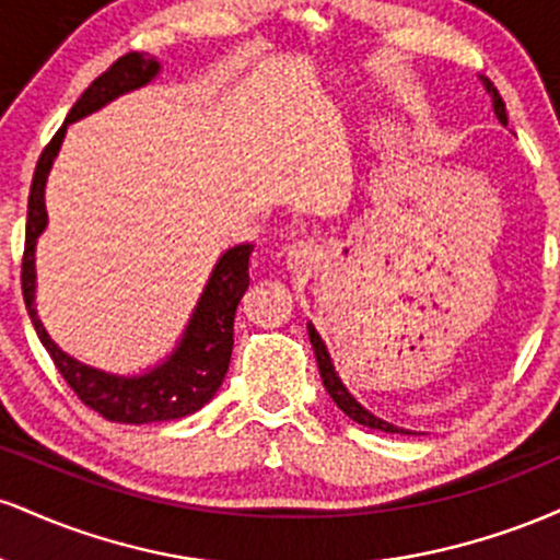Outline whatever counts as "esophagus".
Listing matches in <instances>:
<instances>
[{"label": "esophagus", "mask_w": 560, "mask_h": 560, "mask_svg": "<svg viewBox=\"0 0 560 560\" xmlns=\"http://www.w3.org/2000/svg\"><path fill=\"white\" fill-rule=\"evenodd\" d=\"M298 258H305V249H298Z\"/></svg>", "instance_id": "obj_1"}]
</instances>
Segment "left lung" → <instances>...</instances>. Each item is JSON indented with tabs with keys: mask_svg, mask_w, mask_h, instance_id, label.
<instances>
[{
	"mask_svg": "<svg viewBox=\"0 0 560 560\" xmlns=\"http://www.w3.org/2000/svg\"><path fill=\"white\" fill-rule=\"evenodd\" d=\"M481 83H485L487 94L492 96V107H494V115H498V120H500V124L505 126V124H508V115H505V102H503V96L498 94V89H494V83H492L490 79H485V75H481ZM307 334H311V345H313V352H316V361H318L320 378H324V387H326V392H329V397H331V400L337 402V408L342 410V413L350 416L352 421L363 423V427H369V429H378V432H389V434H402L405 429H397V427H392V423H387V421L376 419L374 413H369V410H365L363 405L358 402L355 397H352L350 392L345 389V384L339 382L337 371H334V365H331V358H329V352H326V345L320 342L318 331L313 329V324H307ZM405 434H410V432H405Z\"/></svg>",
	"mask_w": 560,
	"mask_h": 560,
	"instance_id": "obj_1",
	"label": "left lung"
}]
</instances>
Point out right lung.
I'll use <instances>...</instances> for the list:
<instances>
[{"label":"right lung","instance_id":"add662e5","mask_svg":"<svg viewBox=\"0 0 560 560\" xmlns=\"http://www.w3.org/2000/svg\"><path fill=\"white\" fill-rule=\"evenodd\" d=\"M158 60L150 55L128 52L113 62L102 75H96L92 86L81 94V100L70 107L66 124L57 128V133L44 147L38 158L34 182H31L28 195V218H25V249H23V300L28 307V316L34 320V329L47 347L55 369L60 371L68 387L79 395V400L89 408L105 416L115 423H155L173 421L195 413L205 402L213 400L223 376L229 371L231 347H234V316L242 294L249 287V255L253 244H240L231 247L218 266L213 268L208 287L199 298L195 316L186 326L182 345L176 352L150 374L141 376H113L105 371L89 369L57 347L49 334L44 331L42 320L36 316L34 292H36V271H34V249L36 240L47 226V208H44V186H47V173L52 168L57 150H60L66 128L83 115L100 110L102 105L115 100V96L131 92V89L144 86L158 75Z\"/></svg>","mask_w":560,"mask_h":560}]
</instances>
